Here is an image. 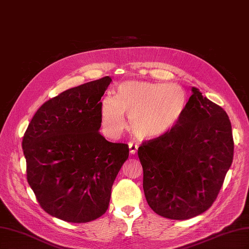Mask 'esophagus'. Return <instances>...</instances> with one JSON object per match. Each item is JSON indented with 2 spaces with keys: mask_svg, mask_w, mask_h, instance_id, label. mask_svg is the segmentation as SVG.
Instances as JSON below:
<instances>
[{
  "mask_svg": "<svg viewBox=\"0 0 249 249\" xmlns=\"http://www.w3.org/2000/svg\"><path fill=\"white\" fill-rule=\"evenodd\" d=\"M129 148H130V153L132 155H135L137 152V149H138V145L135 144V143H133V142H130L129 143Z\"/></svg>",
  "mask_w": 249,
  "mask_h": 249,
  "instance_id": "34e87169",
  "label": "esophagus"
}]
</instances>
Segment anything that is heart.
Listing matches in <instances>:
<instances>
[{"mask_svg": "<svg viewBox=\"0 0 249 249\" xmlns=\"http://www.w3.org/2000/svg\"><path fill=\"white\" fill-rule=\"evenodd\" d=\"M187 108V94L175 83L127 81L117 88L116 97L106 95L101 101L104 130L117 136L129 115L131 131L140 138L164 136L178 124Z\"/></svg>", "mask_w": 249, "mask_h": 249, "instance_id": "heart-1", "label": "heart"}]
</instances>
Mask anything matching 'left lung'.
Masks as SVG:
<instances>
[{"label":"left lung","instance_id":"left-lung-1","mask_svg":"<svg viewBox=\"0 0 249 249\" xmlns=\"http://www.w3.org/2000/svg\"><path fill=\"white\" fill-rule=\"evenodd\" d=\"M143 190L155 213L185 220L207 211L217 198L233 157L230 118L197 88L178 124L138 148Z\"/></svg>","mask_w":249,"mask_h":249}]
</instances>
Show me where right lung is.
Listing matches in <instances>:
<instances>
[{
    "instance_id": "add662e5",
    "label": "right lung",
    "mask_w": 249,
    "mask_h": 249,
    "mask_svg": "<svg viewBox=\"0 0 249 249\" xmlns=\"http://www.w3.org/2000/svg\"><path fill=\"white\" fill-rule=\"evenodd\" d=\"M112 79L65 90L37 110L22 137L27 179L46 212L72 223L106 213L129 145L100 133L101 99Z\"/></svg>"
}]
</instances>
